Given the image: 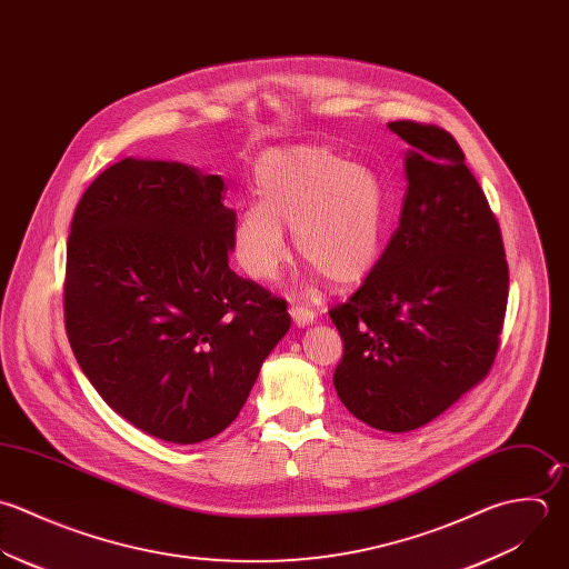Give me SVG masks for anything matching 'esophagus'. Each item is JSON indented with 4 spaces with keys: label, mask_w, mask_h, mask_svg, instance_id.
<instances>
[{
    "label": "esophagus",
    "mask_w": 569,
    "mask_h": 569,
    "mask_svg": "<svg viewBox=\"0 0 569 569\" xmlns=\"http://www.w3.org/2000/svg\"><path fill=\"white\" fill-rule=\"evenodd\" d=\"M289 313H291V318H293V325L298 327V329H305V327H309V325H313V320H316V313L311 311V309H307V307H291L289 309Z\"/></svg>",
    "instance_id": "esophagus-1"
}]
</instances>
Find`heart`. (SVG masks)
Here are the masks:
<instances>
[{
    "label": "heart",
    "mask_w": 569,
    "mask_h": 569,
    "mask_svg": "<svg viewBox=\"0 0 569 569\" xmlns=\"http://www.w3.org/2000/svg\"><path fill=\"white\" fill-rule=\"evenodd\" d=\"M253 183L260 202L238 211L233 251L253 280H273L289 260L284 227L316 278L336 287L365 282L383 253L390 198L378 170L322 146L267 150Z\"/></svg>",
    "instance_id": "1"
}]
</instances>
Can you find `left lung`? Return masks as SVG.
I'll return each mask as SVG.
<instances>
[{"mask_svg": "<svg viewBox=\"0 0 569 569\" xmlns=\"http://www.w3.org/2000/svg\"><path fill=\"white\" fill-rule=\"evenodd\" d=\"M406 198L365 284L329 311L345 340L333 386L360 421L415 430L488 376L506 318L508 262L495 213L437 126L392 121Z\"/></svg>", "mask_w": 569, "mask_h": 569, "instance_id": "1", "label": "left lung"}]
</instances>
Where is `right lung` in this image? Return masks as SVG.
Instances as JSON below:
<instances>
[{"label": "right lung", "instance_id": "obj_1", "mask_svg": "<svg viewBox=\"0 0 569 569\" xmlns=\"http://www.w3.org/2000/svg\"><path fill=\"white\" fill-rule=\"evenodd\" d=\"M222 193L216 174L130 157L94 179L70 224L72 353L114 412L170 443L222 432L291 327L284 300L229 269Z\"/></svg>", "mask_w": 569, "mask_h": 569}]
</instances>
